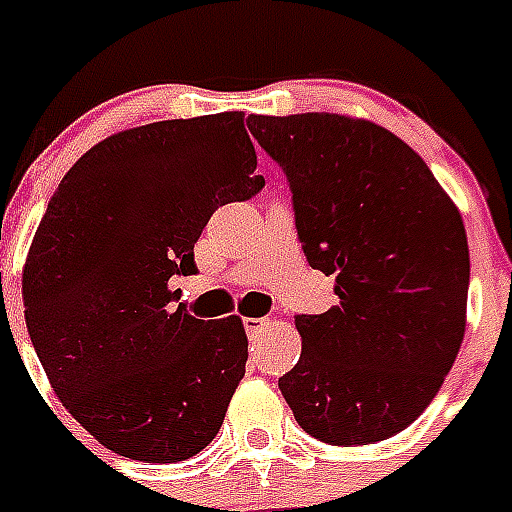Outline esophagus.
Wrapping results in <instances>:
<instances>
[{
    "label": "esophagus",
    "instance_id": "obj_1",
    "mask_svg": "<svg viewBox=\"0 0 512 512\" xmlns=\"http://www.w3.org/2000/svg\"><path fill=\"white\" fill-rule=\"evenodd\" d=\"M268 327H271V319H247V321H244V329H247L249 337H257L260 332H265Z\"/></svg>",
    "mask_w": 512,
    "mask_h": 512
}]
</instances>
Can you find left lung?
<instances>
[{
    "label": "left lung",
    "mask_w": 512,
    "mask_h": 512,
    "mask_svg": "<svg viewBox=\"0 0 512 512\" xmlns=\"http://www.w3.org/2000/svg\"><path fill=\"white\" fill-rule=\"evenodd\" d=\"M287 175L297 236L340 303L295 316L303 353L279 377L297 425L332 446L409 428L465 337L470 255L454 201L385 127L340 114L249 116Z\"/></svg>",
    "instance_id": "1"
}]
</instances>
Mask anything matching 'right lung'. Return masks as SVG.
Instances as JSON below:
<instances>
[{
	"label": "right lung",
	"mask_w": 512,
	"mask_h": 512,
	"mask_svg": "<svg viewBox=\"0 0 512 512\" xmlns=\"http://www.w3.org/2000/svg\"><path fill=\"white\" fill-rule=\"evenodd\" d=\"M239 111L116 132L60 180L23 268L26 327L52 390L111 452L180 462L217 436L244 377L239 316L175 305L217 207L265 185Z\"/></svg>",
	"instance_id": "obj_1"
}]
</instances>
